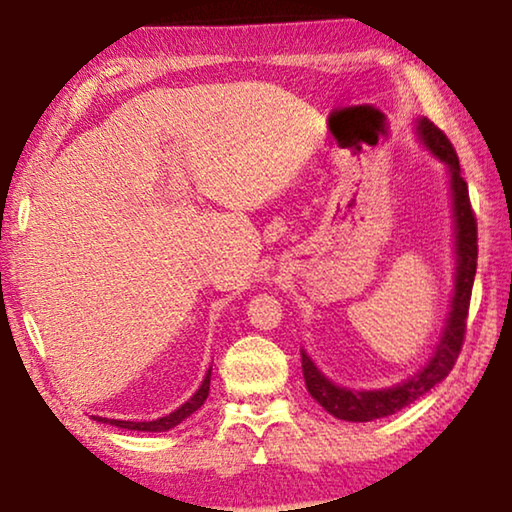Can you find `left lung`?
I'll return each mask as SVG.
<instances>
[{"label": "left lung", "instance_id": "8db88e82", "mask_svg": "<svg viewBox=\"0 0 512 512\" xmlns=\"http://www.w3.org/2000/svg\"><path fill=\"white\" fill-rule=\"evenodd\" d=\"M414 135L419 145L445 166L449 177V196H452V238H454V285L449 295L445 325H442L438 342L428 356L421 370L400 384L384 388H351L332 381L302 346V372L306 391L327 414L344 421H374L391 417V414L405 410L421 395H426L433 386H438L454 367L459 358L463 332H466V316L470 304V290H473L475 269H478V224H475L473 210L468 201L466 180L461 177L459 156L449 145V140L438 131L426 117L414 121Z\"/></svg>", "mask_w": 512, "mask_h": 512}]
</instances>
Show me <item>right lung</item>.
<instances>
[{
    "label": "right lung",
    "instance_id": "1",
    "mask_svg": "<svg viewBox=\"0 0 512 512\" xmlns=\"http://www.w3.org/2000/svg\"><path fill=\"white\" fill-rule=\"evenodd\" d=\"M210 372H213V367H208L206 377H203L201 386L196 388V393L192 395V398H189L185 405L177 407V410L166 414V417H159V419H154V421H124V419H107V417H93V419L100 421V424L126 428V431H145V433L170 431V428H175L177 424H182V421H185L187 417H192V414L199 410L203 403H206L208 391H210Z\"/></svg>",
    "mask_w": 512,
    "mask_h": 512
}]
</instances>
